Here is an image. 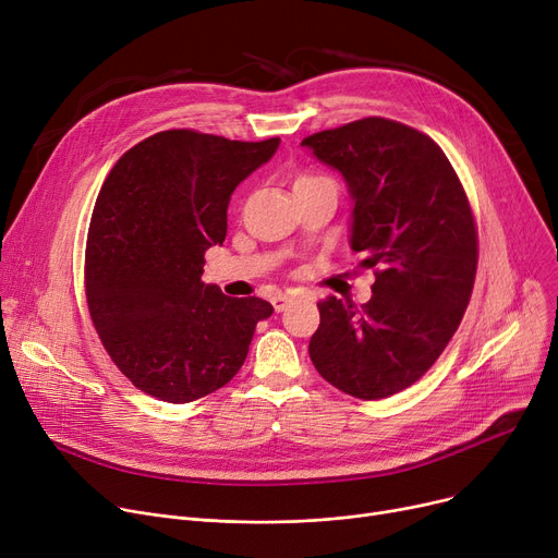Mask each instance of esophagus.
I'll list each match as a JSON object with an SVG mask.
<instances>
[{"instance_id": "esophagus-1", "label": "esophagus", "mask_w": 558, "mask_h": 558, "mask_svg": "<svg viewBox=\"0 0 558 558\" xmlns=\"http://www.w3.org/2000/svg\"><path fill=\"white\" fill-rule=\"evenodd\" d=\"M291 301V294H276L274 299H271V303H274V310L276 312H282L284 310V305Z\"/></svg>"}]
</instances>
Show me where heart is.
Segmentation results:
<instances>
[{
	"label": "heart",
	"instance_id": "b5f03b06",
	"mask_svg": "<svg viewBox=\"0 0 558 558\" xmlns=\"http://www.w3.org/2000/svg\"><path fill=\"white\" fill-rule=\"evenodd\" d=\"M316 179H324V175H301L296 183H301V181H316Z\"/></svg>",
	"mask_w": 558,
	"mask_h": 558
}]
</instances>
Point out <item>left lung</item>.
<instances>
[{
    "mask_svg": "<svg viewBox=\"0 0 558 558\" xmlns=\"http://www.w3.org/2000/svg\"><path fill=\"white\" fill-rule=\"evenodd\" d=\"M301 144L343 175L353 198L350 248L375 269L362 310L335 296L318 303L312 364L348 396L389 398L427 373L471 301L477 271L471 203L441 146L385 117Z\"/></svg>",
    "mask_w": 558,
    "mask_h": 558,
    "instance_id": "left-lung-1",
    "label": "left lung"
}]
</instances>
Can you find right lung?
<instances>
[{"label": "right lung", "mask_w": 558, "mask_h": 558, "mask_svg": "<svg viewBox=\"0 0 558 558\" xmlns=\"http://www.w3.org/2000/svg\"><path fill=\"white\" fill-rule=\"evenodd\" d=\"M278 144L162 131L108 173L87 230L85 296L110 360L140 391L183 404L221 389L274 314L201 276L205 251L226 240L230 194Z\"/></svg>", "instance_id": "add662e5"}]
</instances>
